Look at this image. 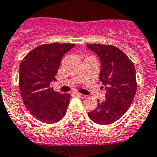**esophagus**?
Listing matches in <instances>:
<instances>
[{"mask_svg":"<svg viewBox=\"0 0 157 157\" xmlns=\"http://www.w3.org/2000/svg\"><path fill=\"white\" fill-rule=\"evenodd\" d=\"M75 95L77 96H78V97L80 98H82V99H84V98H86V96L83 94H81V93H76Z\"/></svg>","mask_w":157,"mask_h":157,"instance_id":"esophagus-1","label":"esophagus"}]
</instances>
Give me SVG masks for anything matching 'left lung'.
Returning <instances> with one entry per match:
<instances>
[{
    "mask_svg": "<svg viewBox=\"0 0 157 157\" xmlns=\"http://www.w3.org/2000/svg\"><path fill=\"white\" fill-rule=\"evenodd\" d=\"M101 61L99 80L105 86V99L99 102L89 118L99 124H110L128 111L137 91L135 67L133 61L117 47L102 44H88Z\"/></svg>",
    "mask_w": 157,
    "mask_h": 157,
    "instance_id": "8db88e82",
    "label": "left lung"
}]
</instances>
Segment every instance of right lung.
I'll return each mask as SVG.
<instances>
[{
	"instance_id": "add662e5",
	"label": "right lung",
	"mask_w": 157,
	"mask_h": 157,
	"mask_svg": "<svg viewBox=\"0 0 157 157\" xmlns=\"http://www.w3.org/2000/svg\"><path fill=\"white\" fill-rule=\"evenodd\" d=\"M74 45L58 42L44 44L29 52L20 63L19 86L23 103L42 122L53 124L65 115L71 94L55 92L50 82L56 80L61 58Z\"/></svg>"
}]
</instances>
